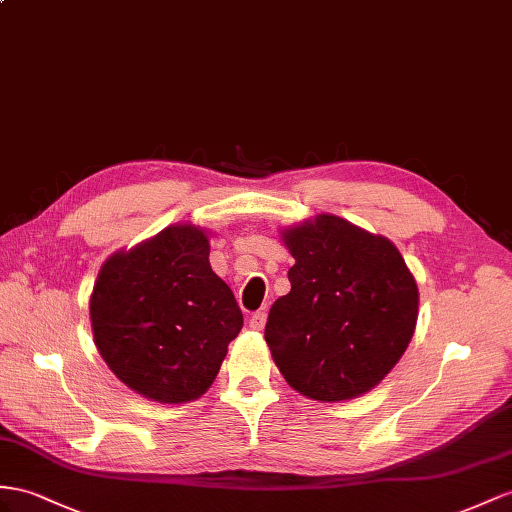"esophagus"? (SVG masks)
Instances as JSON below:
<instances>
[{
    "label": "esophagus",
    "instance_id": "1",
    "mask_svg": "<svg viewBox=\"0 0 512 512\" xmlns=\"http://www.w3.org/2000/svg\"><path fill=\"white\" fill-rule=\"evenodd\" d=\"M248 324H251V329L255 331H261L266 326V311H255L251 320H248Z\"/></svg>",
    "mask_w": 512,
    "mask_h": 512
}]
</instances>
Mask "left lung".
Listing matches in <instances>:
<instances>
[{
  "mask_svg": "<svg viewBox=\"0 0 512 512\" xmlns=\"http://www.w3.org/2000/svg\"><path fill=\"white\" fill-rule=\"evenodd\" d=\"M296 264L266 342L283 378L322 402L357 398L391 372L417 322V285L381 235L322 214L283 233Z\"/></svg>",
  "mask_w": 512,
  "mask_h": 512,
  "instance_id": "obj_1",
  "label": "left lung"
}]
</instances>
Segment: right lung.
<instances>
[{"mask_svg": "<svg viewBox=\"0 0 512 512\" xmlns=\"http://www.w3.org/2000/svg\"><path fill=\"white\" fill-rule=\"evenodd\" d=\"M90 322L103 361L127 387L179 404L214 383L244 318L209 266L207 235L177 225L103 264Z\"/></svg>", "mask_w": 512, "mask_h": 512, "instance_id": "add662e5", "label": "right lung"}]
</instances>
